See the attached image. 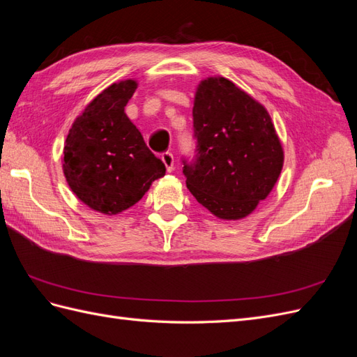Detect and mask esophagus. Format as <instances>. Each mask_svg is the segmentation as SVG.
Returning <instances> with one entry per match:
<instances>
[{
    "label": "esophagus",
    "instance_id": "esophagus-1",
    "mask_svg": "<svg viewBox=\"0 0 357 357\" xmlns=\"http://www.w3.org/2000/svg\"><path fill=\"white\" fill-rule=\"evenodd\" d=\"M160 159H162V162H164V164H165V167H167V171H168V172H171L172 169H174V156H172V153H171V152L162 153Z\"/></svg>",
    "mask_w": 357,
    "mask_h": 357
}]
</instances>
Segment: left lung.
Listing matches in <instances>:
<instances>
[{
  "label": "left lung",
  "instance_id": "1",
  "mask_svg": "<svg viewBox=\"0 0 357 357\" xmlns=\"http://www.w3.org/2000/svg\"><path fill=\"white\" fill-rule=\"evenodd\" d=\"M195 159H183L186 186L215 218L238 220L273 190L284 153L265 107L225 77L198 84Z\"/></svg>",
  "mask_w": 357,
  "mask_h": 357
}]
</instances>
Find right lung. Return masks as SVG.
Listing matches in <instances>:
<instances>
[{
  "label": "right lung",
  "instance_id": "1",
  "mask_svg": "<svg viewBox=\"0 0 357 357\" xmlns=\"http://www.w3.org/2000/svg\"><path fill=\"white\" fill-rule=\"evenodd\" d=\"M137 86L128 79L96 95L74 121L63 146L70 189L89 208L109 215L132 207L165 176L164 162L125 113Z\"/></svg>",
  "mask_w": 357,
  "mask_h": 357
}]
</instances>
